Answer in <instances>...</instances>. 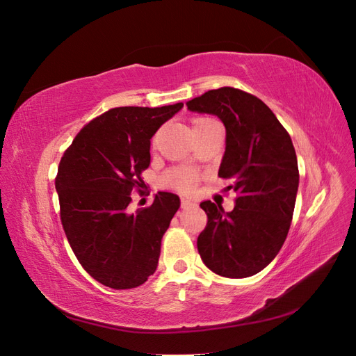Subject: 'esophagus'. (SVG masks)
Masks as SVG:
<instances>
[{
	"mask_svg": "<svg viewBox=\"0 0 356 356\" xmlns=\"http://www.w3.org/2000/svg\"><path fill=\"white\" fill-rule=\"evenodd\" d=\"M191 204H193V202L191 200H188V199H186V197H182L181 199V208H190L191 207Z\"/></svg>",
	"mask_w": 356,
	"mask_h": 356,
	"instance_id": "1",
	"label": "esophagus"
}]
</instances>
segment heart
I'll return each mask as SVG.
<instances>
[{
    "label": "heart",
    "mask_w": 356,
    "mask_h": 356,
    "mask_svg": "<svg viewBox=\"0 0 356 356\" xmlns=\"http://www.w3.org/2000/svg\"><path fill=\"white\" fill-rule=\"evenodd\" d=\"M209 122H213L212 118L208 117H199L193 120V129H196L199 126L207 124ZM197 174L193 169H187V168H181V169H175L169 172L165 178V184L168 187H174L182 193H190L195 190L196 184H197Z\"/></svg>",
    "instance_id": "b5f03b06"
}]
</instances>
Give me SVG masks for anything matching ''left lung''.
I'll use <instances>...</instances> for the list:
<instances>
[{"label":"left lung","instance_id":"obj_1","mask_svg":"<svg viewBox=\"0 0 356 356\" xmlns=\"http://www.w3.org/2000/svg\"><path fill=\"white\" fill-rule=\"evenodd\" d=\"M190 111L217 115L225 126V153L218 177L238 193L224 212L202 202L208 222L197 250L209 270L224 277L252 276L281 250L293 220L298 165L289 134L257 96L234 89L208 90L187 102Z\"/></svg>","mask_w":356,"mask_h":356}]
</instances>
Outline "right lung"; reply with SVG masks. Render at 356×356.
Returning a JSON list of instances; mask_svg holds the SVG:
<instances>
[{
  "mask_svg": "<svg viewBox=\"0 0 356 356\" xmlns=\"http://www.w3.org/2000/svg\"><path fill=\"white\" fill-rule=\"evenodd\" d=\"M182 105L111 108L86 124L60 159L55 186L63 232L84 270L105 286L136 288L156 272L179 197L159 191L152 207L134 213L127 207L145 186L149 139Z\"/></svg>",
  "mask_w": 356,
  "mask_h": 356,
  "instance_id": "obj_1",
  "label": "right lung"
}]
</instances>
